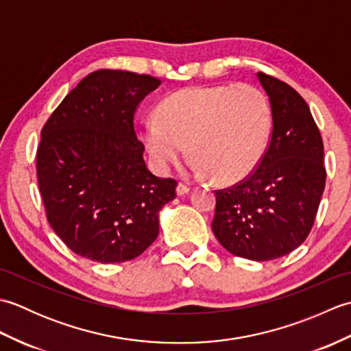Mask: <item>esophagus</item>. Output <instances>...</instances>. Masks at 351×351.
I'll return each mask as SVG.
<instances>
[{"label": "esophagus", "instance_id": "esophagus-1", "mask_svg": "<svg viewBox=\"0 0 351 351\" xmlns=\"http://www.w3.org/2000/svg\"><path fill=\"white\" fill-rule=\"evenodd\" d=\"M189 191H190V189L187 187V185H185V184H178V187H176V195H178V196L187 195Z\"/></svg>", "mask_w": 351, "mask_h": 351}]
</instances>
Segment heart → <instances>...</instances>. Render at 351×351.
Segmentation results:
<instances>
[{"label":"heart","mask_w":351,"mask_h":351,"mask_svg":"<svg viewBox=\"0 0 351 351\" xmlns=\"http://www.w3.org/2000/svg\"><path fill=\"white\" fill-rule=\"evenodd\" d=\"M271 132L267 96L252 84L189 87L143 119L141 137L155 167L166 171L187 151L196 175L220 184L245 180L263 160Z\"/></svg>","instance_id":"b5f03b06"}]
</instances>
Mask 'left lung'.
I'll list each match as a JSON object with an SVG mask.
<instances>
[{
    "instance_id": "left-lung-1",
    "label": "left lung",
    "mask_w": 351,
    "mask_h": 351,
    "mask_svg": "<svg viewBox=\"0 0 351 351\" xmlns=\"http://www.w3.org/2000/svg\"><path fill=\"white\" fill-rule=\"evenodd\" d=\"M270 99L273 130L259 166L215 191L213 232L235 256L271 261L306 240L326 185L324 147L306 101L283 81L258 72Z\"/></svg>"
}]
</instances>
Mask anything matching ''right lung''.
I'll list each match as a JSON object with an SVG mask.
<instances>
[{"mask_svg":"<svg viewBox=\"0 0 351 351\" xmlns=\"http://www.w3.org/2000/svg\"><path fill=\"white\" fill-rule=\"evenodd\" d=\"M160 84L128 71L92 72L43 126L36 167L47 219L80 256L125 263L158 237V213L178 184L147 170L134 114Z\"/></svg>","mask_w":351,"mask_h":351,"instance_id":"1","label":"right lung"}]
</instances>
